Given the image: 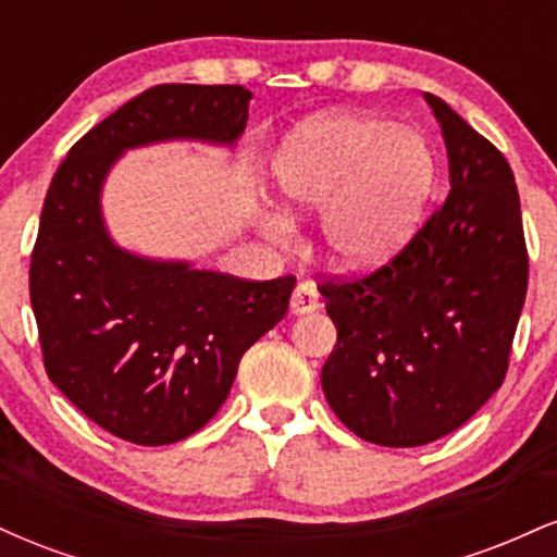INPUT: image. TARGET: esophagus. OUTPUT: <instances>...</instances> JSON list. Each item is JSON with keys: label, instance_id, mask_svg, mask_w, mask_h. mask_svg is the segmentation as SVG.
<instances>
[{"label": "esophagus", "instance_id": "obj_1", "mask_svg": "<svg viewBox=\"0 0 557 557\" xmlns=\"http://www.w3.org/2000/svg\"><path fill=\"white\" fill-rule=\"evenodd\" d=\"M319 309V290L314 283H298L290 296V311L293 314H309V311Z\"/></svg>", "mask_w": 557, "mask_h": 557}]
</instances>
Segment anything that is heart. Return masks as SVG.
Listing matches in <instances>:
<instances>
[{"label":"heart","instance_id":"1","mask_svg":"<svg viewBox=\"0 0 557 557\" xmlns=\"http://www.w3.org/2000/svg\"><path fill=\"white\" fill-rule=\"evenodd\" d=\"M274 188L290 209H319L327 257L345 270H372L413 235L430 201L437 159L411 127L372 114H322L283 140L272 159ZM285 235L290 222L272 214Z\"/></svg>","mask_w":557,"mask_h":557}]
</instances>
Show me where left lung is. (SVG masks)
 <instances>
[{
    "label": "left lung",
    "mask_w": 557,
    "mask_h": 557,
    "mask_svg": "<svg viewBox=\"0 0 557 557\" xmlns=\"http://www.w3.org/2000/svg\"><path fill=\"white\" fill-rule=\"evenodd\" d=\"M450 194L380 270L319 285L337 343L322 369L361 440L417 447L466 424L508 372L529 283L513 170L440 96Z\"/></svg>",
    "instance_id": "1"
}]
</instances>
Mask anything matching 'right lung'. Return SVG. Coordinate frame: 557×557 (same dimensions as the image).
<instances>
[{
  "label": "right lung",
  "instance_id": "right-lung-1",
  "mask_svg": "<svg viewBox=\"0 0 557 557\" xmlns=\"http://www.w3.org/2000/svg\"><path fill=\"white\" fill-rule=\"evenodd\" d=\"M251 91L164 83L83 136L57 168L30 257V306L49 380L94 424L170 445L225 403L238 363L287 314L296 277L251 280L114 246L101 185L125 149L194 138L235 144Z\"/></svg>",
  "mask_w": 557,
  "mask_h": 557
}]
</instances>
